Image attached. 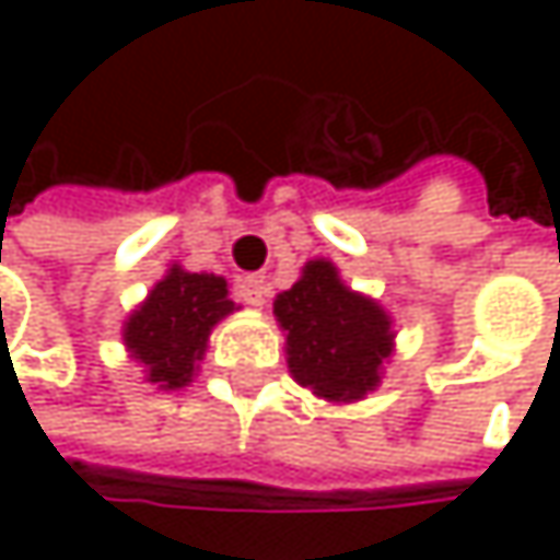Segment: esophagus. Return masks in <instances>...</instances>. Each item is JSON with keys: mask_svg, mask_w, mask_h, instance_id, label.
<instances>
[{"mask_svg": "<svg viewBox=\"0 0 560 560\" xmlns=\"http://www.w3.org/2000/svg\"><path fill=\"white\" fill-rule=\"evenodd\" d=\"M236 294H240L246 304L259 307V304L266 301V279H262V276H243V279L236 281Z\"/></svg>", "mask_w": 560, "mask_h": 560, "instance_id": "1", "label": "esophagus"}]
</instances>
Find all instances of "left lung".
Masks as SVG:
<instances>
[{"label": "left lung", "mask_w": 560, "mask_h": 560, "mask_svg": "<svg viewBox=\"0 0 560 560\" xmlns=\"http://www.w3.org/2000/svg\"><path fill=\"white\" fill-rule=\"evenodd\" d=\"M272 311L298 386L334 405L380 389L395 353L392 314L376 298L353 291L330 259H307L298 281L276 294Z\"/></svg>", "instance_id": "8db88e82"}]
</instances>
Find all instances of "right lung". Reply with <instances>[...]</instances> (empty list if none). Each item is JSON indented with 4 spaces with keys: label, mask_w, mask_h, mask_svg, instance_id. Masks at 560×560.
<instances>
[{
    "label": "right lung",
    "mask_w": 560,
    "mask_h": 560,
    "mask_svg": "<svg viewBox=\"0 0 560 560\" xmlns=\"http://www.w3.org/2000/svg\"><path fill=\"white\" fill-rule=\"evenodd\" d=\"M233 311L240 307L223 276L187 272L174 262L122 320L126 353L142 366L145 383L165 392L184 389L200 370L213 327Z\"/></svg>",
    "instance_id": "right-lung-1"
}]
</instances>
